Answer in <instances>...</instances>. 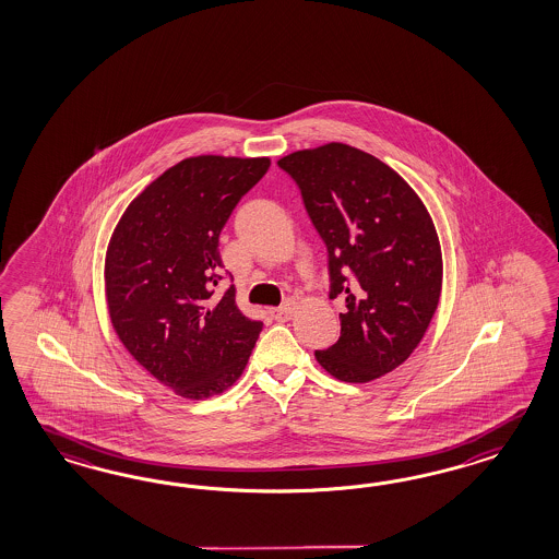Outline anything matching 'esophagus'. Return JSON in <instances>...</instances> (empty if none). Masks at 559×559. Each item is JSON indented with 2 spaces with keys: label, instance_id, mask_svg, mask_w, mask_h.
I'll return each instance as SVG.
<instances>
[{
  "label": "esophagus",
  "instance_id": "esophagus-1",
  "mask_svg": "<svg viewBox=\"0 0 559 559\" xmlns=\"http://www.w3.org/2000/svg\"><path fill=\"white\" fill-rule=\"evenodd\" d=\"M271 313L276 322H287V320H290V316H293V304L287 301V304H283L281 307H274Z\"/></svg>",
  "mask_w": 559,
  "mask_h": 559
}]
</instances>
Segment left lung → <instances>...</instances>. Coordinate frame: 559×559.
Listing matches in <instances>:
<instances>
[{"instance_id": "1", "label": "left lung", "mask_w": 559, "mask_h": 559, "mask_svg": "<svg viewBox=\"0 0 559 559\" xmlns=\"http://www.w3.org/2000/svg\"><path fill=\"white\" fill-rule=\"evenodd\" d=\"M278 166L301 188L328 246L330 297L346 301L338 342L316 350V360L334 379L369 383L397 369L435 318L442 290L435 221L395 169L353 145L288 153Z\"/></svg>"}]
</instances>
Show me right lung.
Listing matches in <instances>:
<instances>
[{
    "instance_id": "1",
    "label": "right lung",
    "mask_w": 559,
    "mask_h": 559,
    "mask_svg": "<svg viewBox=\"0 0 559 559\" xmlns=\"http://www.w3.org/2000/svg\"><path fill=\"white\" fill-rule=\"evenodd\" d=\"M269 157L194 155L166 169L124 209L104 258V290L122 346L180 397L229 390L262 322L215 297L219 234Z\"/></svg>"
}]
</instances>
